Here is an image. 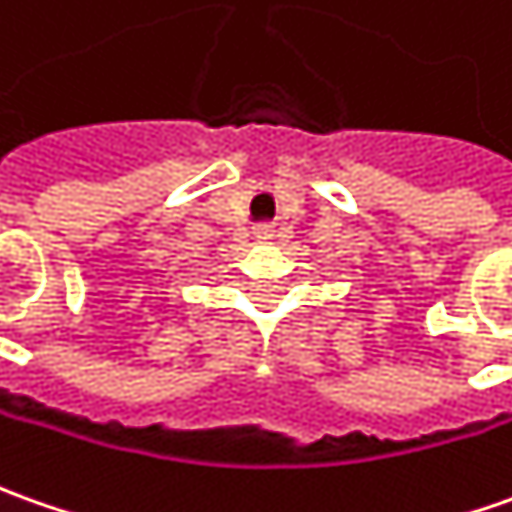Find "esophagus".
<instances>
[{
	"label": "esophagus",
	"instance_id": "obj_1",
	"mask_svg": "<svg viewBox=\"0 0 512 512\" xmlns=\"http://www.w3.org/2000/svg\"><path fill=\"white\" fill-rule=\"evenodd\" d=\"M255 238H257V241H263V243H271L274 238H277V229L271 227V224H263V227L255 229Z\"/></svg>",
	"mask_w": 512,
	"mask_h": 512
}]
</instances>
